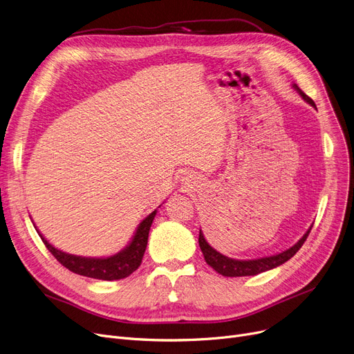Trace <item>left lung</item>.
<instances>
[{
	"instance_id": "obj_1",
	"label": "left lung",
	"mask_w": 354,
	"mask_h": 354,
	"mask_svg": "<svg viewBox=\"0 0 354 354\" xmlns=\"http://www.w3.org/2000/svg\"><path fill=\"white\" fill-rule=\"evenodd\" d=\"M292 87L300 93V96L307 103H310L313 107H315L314 102L306 95V93H303V90L299 86L294 84ZM310 231H311V228L299 239V243L294 244L291 248H288V250H286L280 254H275V255H271V257H264V258H257V259H234V258L222 255L221 252L214 250L207 243V239H205V236H203L201 230H199L198 241H199V247H201V251L203 254V258H205L207 264L211 266L216 272H219L221 275H224V277H247V275L261 274L264 271L272 270L278 266L284 264L286 261H288V259L291 257H294L297 254V251H299L303 247Z\"/></svg>"
}]
</instances>
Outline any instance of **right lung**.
Returning <instances> with one entry per match:
<instances>
[{
	"mask_svg": "<svg viewBox=\"0 0 354 354\" xmlns=\"http://www.w3.org/2000/svg\"><path fill=\"white\" fill-rule=\"evenodd\" d=\"M155 215H156V209L152 214H149L140 222L133 235V239L130 241V244L124 250L107 258H87V257H77V255L63 252L57 248H54L39 232V230H37V232H39L47 250L67 270L73 271L74 274L96 278V280L113 281V280H122V278L129 277L139 268L146 245H147V236H149V231H151Z\"/></svg>",
	"mask_w": 354,
	"mask_h": 354,
	"instance_id": "add662e5",
	"label": "right lung"
}]
</instances>
